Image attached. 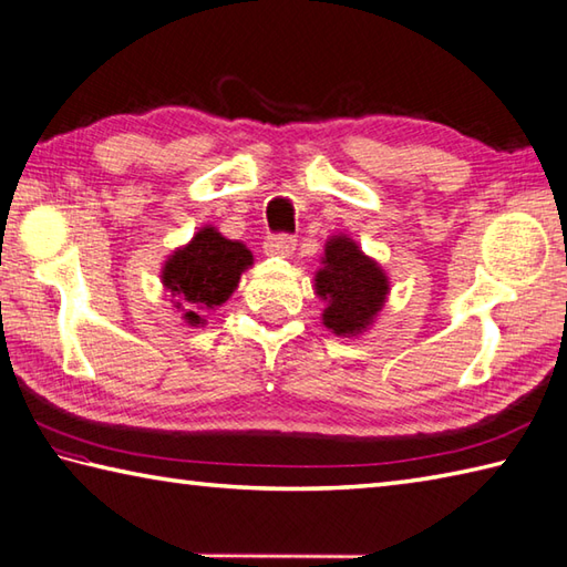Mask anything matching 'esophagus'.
I'll return each mask as SVG.
<instances>
[{
  "mask_svg": "<svg viewBox=\"0 0 567 567\" xmlns=\"http://www.w3.org/2000/svg\"><path fill=\"white\" fill-rule=\"evenodd\" d=\"M295 238L292 236H270L265 240V252L275 255V258H290L295 252Z\"/></svg>",
  "mask_w": 567,
  "mask_h": 567,
  "instance_id": "esophagus-1",
  "label": "esophagus"
}]
</instances>
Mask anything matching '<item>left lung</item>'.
I'll list each match as a JSON object with an SVG mask.
<instances>
[{
  "instance_id": "left-lung-1",
  "label": "left lung",
  "mask_w": 567,
  "mask_h": 567,
  "mask_svg": "<svg viewBox=\"0 0 567 567\" xmlns=\"http://www.w3.org/2000/svg\"><path fill=\"white\" fill-rule=\"evenodd\" d=\"M315 292L324 299L321 324L337 337H359L373 327L388 302L391 282L381 262L369 258L347 233L324 243L321 268L315 272Z\"/></svg>"
}]
</instances>
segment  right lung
Masks as SVG:
<instances>
[{
  "mask_svg": "<svg viewBox=\"0 0 567 567\" xmlns=\"http://www.w3.org/2000/svg\"><path fill=\"white\" fill-rule=\"evenodd\" d=\"M248 268H252V252L246 243L226 238L216 226H204L164 260L159 277L184 324L204 327L206 312L228 302Z\"/></svg>",
  "mask_w": 567,
  "mask_h": 567,
  "instance_id": "right-lung-1",
  "label": "right lung"
}]
</instances>
